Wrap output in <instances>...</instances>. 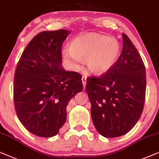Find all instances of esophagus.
<instances>
[{
    "instance_id": "1",
    "label": "esophagus",
    "mask_w": 159,
    "mask_h": 159,
    "mask_svg": "<svg viewBox=\"0 0 159 159\" xmlns=\"http://www.w3.org/2000/svg\"><path fill=\"white\" fill-rule=\"evenodd\" d=\"M82 82H83L84 87L85 88L86 84V76H83V77H82Z\"/></svg>"
}]
</instances>
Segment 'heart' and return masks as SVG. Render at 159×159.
<instances>
[{
    "instance_id": "heart-1",
    "label": "heart",
    "mask_w": 159,
    "mask_h": 159,
    "mask_svg": "<svg viewBox=\"0 0 159 159\" xmlns=\"http://www.w3.org/2000/svg\"><path fill=\"white\" fill-rule=\"evenodd\" d=\"M120 45L117 40L97 33H87L75 37L70 43V49L64 48L62 56L73 68H78L80 60L93 74L105 73L117 62Z\"/></svg>"
}]
</instances>
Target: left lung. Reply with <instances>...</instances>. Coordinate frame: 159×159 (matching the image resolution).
Wrapping results in <instances>:
<instances>
[{
  "label": "left lung",
  "instance_id": "1",
  "mask_svg": "<svg viewBox=\"0 0 159 159\" xmlns=\"http://www.w3.org/2000/svg\"><path fill=\"white\" fill-rule=\"evenodd\" d=\"M115 65L99 77L87 78L86 92L93 124L107 138L120 137L134 127L143 113L146 73L140 54L126 34Z\"/></svg>",
  "mask_w": 159,
  "mask_h": 159
}]
</instances>
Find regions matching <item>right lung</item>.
Segmentation results:
<instances>
[{"instance_id": "add662e5", "label": "right lung", "mask_w": 159, "mask_h": 159, "mask_svg": "<svg viewBox=\"0 0 159 159\" xmlns=\"http://www.w3.org/2000/svg\"><path fill=\"white\" fill-rule=\"evenodd\" d=\"M70 31H43L27 44L16 65L14 102L20 122L32 134L52 137L67 119V105L83 90L81 75L62 66V46Z\"/></svg>"}]
</instances>
